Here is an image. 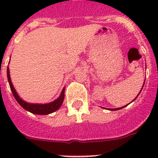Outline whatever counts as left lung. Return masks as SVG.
Returning <instances> with one entry per match:
<instances>
[{"instance_id":"8db88e82","label":"left lung","mask_w":158,"mask_h":158,"mask_svg":"<svg viewBox=\"0 0 158 158\" xmlns=\"http://www.w3.org/2000/svg\"><path fill=\"white\" fill-rule=\"evenodd\" d=\"M141 91H142V90H141ZM139 95H138V96H139ZM127 106V105H126ZM126 106H124V107H126ZM124 107H119V108H113V109H110V110H111V111H115V110H119V109H122V108H123Z\"/></svg>"}]
</instances>
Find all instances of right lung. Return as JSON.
Here are the masks:
<instances>
[{
	"mask_svg": "<svg viewBox=\"0 0 158 158\" xmlns=\"http://www.w3.org/2000/svg\"><path fill=\"white\" fill-rule=\"evenodd\" d=\"M7 76H8V80L9 85H10V89L12 90V93L13 94L14 97L16 100V101L19 104V105L23 107L25 110L30 111L34 114H37V115H47L50 113H52L54 111H57V110L61 107L62 102L64 100V96H65V89H62V92L61 93V96L57 99L56 100L51 102L50 104H28L27 102L23 101L16 93V90L14 89L13 85H12V81H11L10 74H9V69H7Z\"/></svg>",
	"mask_w": 158,
	"mask_h": 158,
	"instance_id": "add662e5",
	"label": "right lung"
}]
</instances>
